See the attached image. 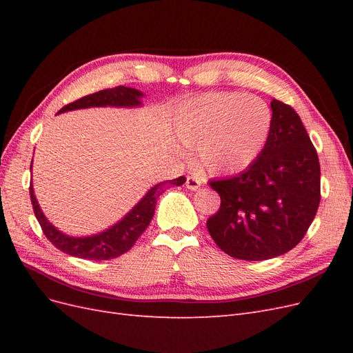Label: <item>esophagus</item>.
I'll use <instances>...</instances> for the list:
<instances>
[{
    "label": "esophagus",
    "instance_id": "34e87169",
    "mask_svg": "<svg viewBox=\"0 0 353 353\" xmlns=\"http://www.w3.org/2000/svg\"><path fill=\"white\" fill-rule=\"evenodd\" d=\"M200 185H201V179H200L199 176H194V175L187 176L185 187H187L188 190H191V191H196V190H199V188H200Z\"/></svg>",
    "mask_w": 353,
    "mask_h": 353
}]
</instances>
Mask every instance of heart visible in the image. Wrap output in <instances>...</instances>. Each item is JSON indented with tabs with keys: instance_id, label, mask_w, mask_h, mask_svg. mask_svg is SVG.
I'll return each instance as SVG.
<instances>
[{
	"instance_id": "obj_1",
	"label": "heart",
	"mask_w": 353,
	"mask_h": 353,
	"mask_svg": "<svg viewBox=\"0 0 353 353\" xmlns=\"http://www.w3.org/2000/svg\"><path fill=\"white\" fill-rule=\"evenodd\" d=\"M272 125L270 105L254 95L210 92L181 105L174 132L196 147L200 166L213 175L237 174L261 154Z\"/></svg>"
}]
</instances>
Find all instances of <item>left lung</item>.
<instances>
[{"instance_id":"8db88e82","label":"left lung","mask_w":353,"mask_h":353,"mask_svg":"<svg viewBox=\"0 0 353 353\" xmlns=\"http://www.w3.org/2000/svg\"><path fill=\"white\" fill-rule=\"evenodd\" d=\"M263 150L241 174L212 179L219 210L206 227L218 248L243 261H266L301 243L321 200L319 160L301 117L272 100Z\"/></svg>"}]
</instances>
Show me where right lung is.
I'll return each instance as SVG.
<instances>
[{
	"instance_id": "1",
	"label": "right lung",
	"mask_w": 353,
	"mask_h": 353,
	"mask_svg": "<svg viewBox=\"0 0 353 353\" xmlns=\"http://www.w3.org/2000/svg\"><path fill=\"white\" fill-rule=\"evenodd\" d=\"M143 95L144 94L141 91L130 87H122L121 85V87L85 95V97L65 105V108L59 110V113L77 109L105 108V105H112V108H138V105H141ZM166 183L178 187L185 183V178L179 176L176 179L165 181V183L153 185L119 222H116L114 225L104 230L100 234H94V236L88 237H72L59 231L51 222H48L44 213H42L32 184L29 187V193L32 208H34L35 216L42 228V232L54 244V248H57L63 253L74 256V258L87 261H108L126 253L135 244L138 237L145 231L148 223L153 219L157 199L163 193V185Z\"/></svg>"
}]
</instances>
